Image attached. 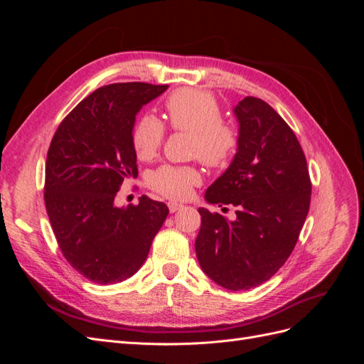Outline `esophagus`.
I'll return each instance as SVG.
<instances>
[{"instance_id":"esophagus-1","label":"esophagus","mask_w":364,"mask_h":364,"mask_svg":"<svg viewBox=\"0 0 364 364\" xmlns=\"http://www.w3.org/2000/svg\"><path fill=\"white\" fill-rule=\"evenodd\" d=\"M182 208H183V205H181V203H178V202H168V209H170V213L179 211V209H182Z\"/></svg>"}]
</instances>
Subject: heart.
Returning <instances> with one entry per match:
<instances>
[{
	"label": "heart",
	"instance_id": "obj_1",
	"mask_svg": "<svg viewBox=\"0 0 364 364\" xmlns=\"http://www.w3.org/2000/svg\"><path fill=\"white\" fill-rule=\"evenodd\" d=\"M165 117L171 129L191 134V155L208 167H223L234 156L238 134L234 126L222 119V107L213 94L190 87L174 91L165 102ZM164 138L162 121L151 114L142 115L132 130V146L138 159L155 158ZM200 182L202 174L193 165L164 164L149 176L151 190L176 200L188 199Z\"/></svg>",
	"mask_w": 364,
	"mask_h": 364
}]
</instances>
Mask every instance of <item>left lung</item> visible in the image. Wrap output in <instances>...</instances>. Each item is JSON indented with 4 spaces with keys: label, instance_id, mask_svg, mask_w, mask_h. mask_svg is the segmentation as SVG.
<instances>
[{
    "label": "left lung",
    "instance_id": "obj_1",
    "mask_svg": "<svg viewBox=\"0 0 364 364\" xmlns=\"http://www.w3.org/2000/svg\"><path fill=\"white\" fill-rule=\"evenodd\" d=\"M234 114L237 153L205 199L237 206L235 218L199 208L196 255L214 282L240 291L269 281L290 257L310 209L311 181L299 141L270 105L246 97Z\"/></svg>",
    "mask_w": 364,
    "mask_h": 364
}]
</instances>
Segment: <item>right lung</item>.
I'll list each match as a JSON object with an SVG mask.
<instances>
[{"label": "right lung", "instance_id": "1", "mask_svg": "<svg viewBox=\"0 0 364 364\" xmlns=\"http://www.w3.org/2000/svg\"><path fill=\"white\" fill-rule=\"evenodd\" d=\"M167 87L142 82L98 87L63 118L51 139L47 214L65 259L95 284L135 274L168 215L167 205L147 196L138 205L115 206L123 181L138 176L135 117Z\"/></svg>", "mask_w": 364, "mask_h": 364}]
</instances>
